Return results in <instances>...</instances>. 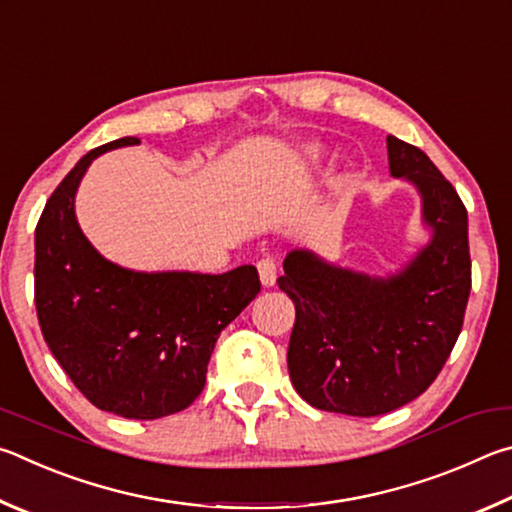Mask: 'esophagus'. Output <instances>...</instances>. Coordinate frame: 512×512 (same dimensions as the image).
Here are the masks:
<instances>
[{
	"label": "esophagus",
	"instance_id": "esophagus-1",
	"mask_svg": "<svg viewBox=\"0 0 512 512\" xmlns=\"http://www.w3.org/2000/svg\"><path fill=\"white\" fill-rule=\"evenodd\" d=\"M258 274H261V283L265 285V288H272V285L276 283V263L272 261V258H263V261H258Z\"/></svg>",
	"mask_w": 512,
	"mask_h": 512
}]
</instances>
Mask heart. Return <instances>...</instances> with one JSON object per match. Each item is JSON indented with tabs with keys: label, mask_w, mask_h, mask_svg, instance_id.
<instances>
[{
	"label": "heart",
	"mask_w": 512,
	"mask_h": 512,
	"mask_svg": "<svg viewBox=\"0 0 512 512\" xmlns=\"http://www.w3.org/2000/svg\"><path fill=\"white\" fill-rule=\"evenodd\" d=\"M321 159H324V148L319 143H306L299 150V161L303 166H319Z\"/></svg>",
	"instance_id": "obj_1"
}]
</instances>
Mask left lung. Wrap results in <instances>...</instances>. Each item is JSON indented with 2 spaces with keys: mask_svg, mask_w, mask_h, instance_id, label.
<instances>
[{
  "mask_svg": "<svg viewBox=\"0 0 512 512\" xmlns=\"http://www.w3.org/2000/svg\"><path fill=\"white\" fill-rule=\"evenodd\" d=\"M389 173L420 195L427 240L398 270L360 272L292 249L279 288L297 308L288 371L308 405L371 418L441 373L470 297L468 211L423 150L389 134Z\"/></svg>",
  "mask_w": 512,
  "mask_h": 512,
  "instance_id": "obj_1",
  "label": "left lung"
}]
</instances>
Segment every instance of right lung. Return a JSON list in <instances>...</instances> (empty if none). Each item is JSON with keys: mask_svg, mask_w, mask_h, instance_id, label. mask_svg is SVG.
I'll list each match as a JSON object with an SVG mask.
<instances>
[{"mask_svg": "<svg viewBox=\"0 0 512 512\" xmlns=\"http://www.w3.org/2000/svg\"><path fill=\"white\" fill-rule=\"evenodd\" d=\"M139 143L121 137L89 150L49 197L35 229V308L44 342L94 407L155 420L200 396L215 342L261 281L254 265L224 274L130 270L87 240L76 218L87 168Z\"/></svg>", "mask_w": 512, "mask_h": 512, "instance_id": "obj_1", "label": "right lung"}]
</instances>
